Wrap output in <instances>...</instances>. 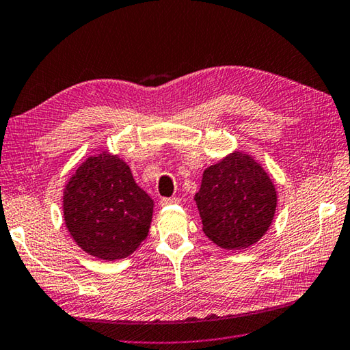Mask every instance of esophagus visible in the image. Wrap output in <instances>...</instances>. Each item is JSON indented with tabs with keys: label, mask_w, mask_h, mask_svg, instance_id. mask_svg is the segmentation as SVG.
I'll list each match as a JSON object with an SVG mask.
<instances>
[{
	"label": "esophagus",
	"mask_w": 350,
	"mask_h": 350,
	"mask_svg": "<svg viewBox=\"0 0 350 350\" xmlns=\"http://www.w3.org/2000/svg\"><path fill=\"white\" fill-rule=\"evenodd\" d=\"M179 202H180L179 197H165V199L161 200V205L167 206V205H171V203H179Z\"/></svg>",
	"instance_id": "34e87169"
}]
</instances>
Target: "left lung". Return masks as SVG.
Here are the masks:
<instances>
[{
	"instance_id": "1",
	"label": "left lung",
	"mask_w": 350,
	"mask_h": 350,
	"mask_svg": "<svg viewBox=\"0 0 350 350\" xmlns=\"http://www.w3.org/2000/svg\"><path fill=\"white\" fill-rule=\"evenodd\" d=\"M194 200L205 236L225 250H243L269 230L277 191L256 159L234 151L203 171Z\"/></svg>"
}]
</instances>
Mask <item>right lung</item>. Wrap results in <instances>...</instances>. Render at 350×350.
<instances>
[{
    "mask_svg": "<svg viewBox=\"0 0 350 350\" xmlns=\"http://www.w3.org/2000/svg\"><path fill=\"white\" fill-rule=\"evenodd\" d=\"M154 202L133 179L129 163L109 151L85 159L70 177L62 213L82 251L116 262L147 239Z\"/></svg>",
    "mask_w": 350,
    "mask_h": 350,
    "instance_id": "obj_1",
    "label": "right lung"
}]
</instances>
